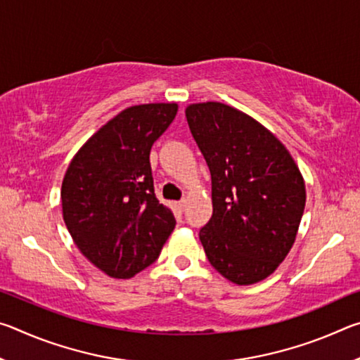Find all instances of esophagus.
<instances>
[{
    "instance_id": "obj_1",
    "label": "esophagus",
    "mask_w": 360,
    "mask_h": 360,
    "mask_svg": "<svg viewBox=\"0 0 360 360\" xmlns=\"http://www.w3.org/2000/svg\"><path fill=\"white\" fill-rule=\"evenodd\" d=\"M178 208L181 211H184L187 208V200H181V202H178Z\"/></svg>"
}]
</instances>
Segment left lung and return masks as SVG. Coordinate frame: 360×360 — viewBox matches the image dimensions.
<instances>
[{"mask_svg": "<svg viewBox=\"0 0 360 360\" xmlns=\"http://www.w3.org/2000/svg\"><path fill=\"white\" fill-rule=\"evenodd\" d=\"M186 117L211 172L212 216L200 230L210 264L248 285L289 254L307 192L294 158L257 120L224 103L191 105Z\"/></svg>", "mask_w": 360, "mask_h": 360, "instance_id": "obj_1", "label": "left lung"}]
</instances>
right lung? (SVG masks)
<instances>
[{
	"instance_id": "add662e5",
	"label": "right lung",
	"mask_w": 360,
	"mask_h": 360,
	"mask_svg": "<svg viewBox=\"0 0 360 360\" xmlns=\"http://www.w3.org/2000/svg\"><path fill=\"white\" fill-rule=\"evenodd\" d=\"M176 112V103L124 109L89 138L66 169V229L108 276L129 279L154 264L174 229L172 210L155 197L149 154Z\"/></svg>"
}]
</instances>
